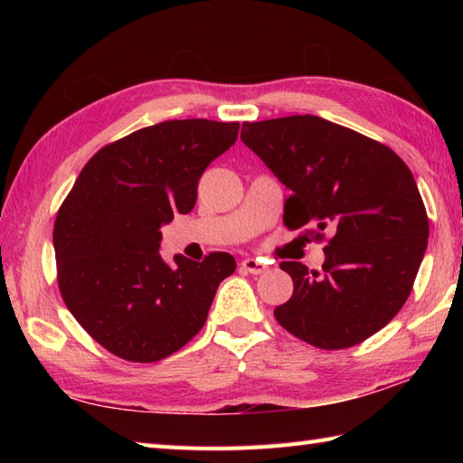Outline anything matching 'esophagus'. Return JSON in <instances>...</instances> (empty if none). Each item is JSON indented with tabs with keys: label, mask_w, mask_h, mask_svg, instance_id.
I'll list each match as a JSON object with an SVG mask.
<instances>
[{
	"label": "esophagus",
	"mask_w": 463,
	"mask_h": 463,
	"mask_svg": "<svg viewBox=\"0 0 463 463\" xmlns=\"http://www.w3.org/2000/svg\"><path fill=\"white\" fill-rule=\"evenodd\" d=\"M241 267L247 270V272H250V274H262V272H267L269 270V267L264 262H260L259 259H244L242 262H241Z\"/></svg>",
	"instance_id": "1"
}]
</instances>
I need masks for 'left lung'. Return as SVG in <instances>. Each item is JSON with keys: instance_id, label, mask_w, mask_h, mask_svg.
<instances>
[{"instance_id": "left-lung-1", "label": "left lung", "mask_w": 463, "mask_h": 463, "mask_svg": "<svg viewBox=\"0 0 463 463\" xmlns=\"http://www.w3.org/2000/svg\"><path fill=\"white\" fill-rule=\"evenodd\" d=\"M241 139L292 193L284 224L332 232L322 270L280 264L294 282L290 300L274 308L280 326L324 350L382 330L404 307L428 247V214L408 165L317 115L247 121Z\"/></svg>"}]
</instances>
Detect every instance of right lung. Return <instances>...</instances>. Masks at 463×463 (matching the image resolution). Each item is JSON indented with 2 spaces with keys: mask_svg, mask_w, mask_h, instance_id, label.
<instances>
[{
  "mask_svg": "<svg viewBox=\"0 0 463 463\" xmlns=\"http://www.w3.org/2000/svg\"><path fill=\"white\" fill-rule=\"evenodd\" d=\"M239 123L175 119L103 146L57 213V282L69 312L115 356L156 362L199 332L237 262H165L161 226L186 214L206 166L231 149Z\"/></svg>",
  "mask_w": 463,
  "mask_h": 463,
  "instance_id": "obj_1",
  "label": "right lung"
}]
</instances>
